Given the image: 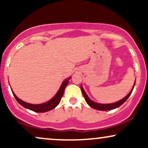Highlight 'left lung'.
I'll return each mask as SVG.
<instances>
[{
	"mask_svg": "<svg viewBox=\"0 0 148 148\" xmlns=\"http://www.w3.org/2000/svg\"><path fill=\"white\" fill-rule=\"evenodd\" d=\"M135 83H136V81H135ZM135 83H134L133 88H132V89L131 90L130 93H129V94L127 95L126 97H125L123 99H120V101H117V102L113 103H99L95 102V101H92V100L90 99L89 97H88V96L86 93V92H85L84 89L83 88V86H81V91H82L83 95H84L85 99H86V101L87 102V103L90 106L92 107V108H95V109H96V110H99V111H109V110L115 109V108L120 106L124 102H125V101H127V99H128L129 97L130 96V95L132 94V91H133L134 86H135Z\"/></svg>",
	"mask_w": 148,
	"mask_h": 148,
	"instance_id": "left-lung-1",
	"label": "left lung"
}]
</instances>
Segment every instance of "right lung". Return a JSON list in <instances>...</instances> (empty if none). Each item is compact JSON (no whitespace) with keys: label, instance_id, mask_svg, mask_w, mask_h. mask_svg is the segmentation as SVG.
I'll return each mask as SVG.
<instances>
[{"label":"right lung","instance_id":"1","mask_svg":"<svg viewBox=\"0 0 148 148\" xmlns=\"http://www.w3.org/2000/svg\"><path fill=\"white\" fill-rule=\"evenodd\" d=\"M70 79L71 77H69L68 79L64 80L63 82H62V84H61L58 91L57 92L56 95L54 96L51 99H50L49 101H47V102L40 103V104H32V103L25 102V101L20 99L19 98H18L16 96V95L13 92V91L12 92L13 95L14 96L15 99H16V101H18V103H20L22 106L25 107V108H28V109L29 110H31V111H33L37 112V113H45V112H47L53 109L54 108H56V107L59 104V103L60 102L61 98L63 96L64 88H65L66 86H67V84H68L69 83V80Z\"/></svg>","mask_w":148,"mask_h":148}]
</instances>
